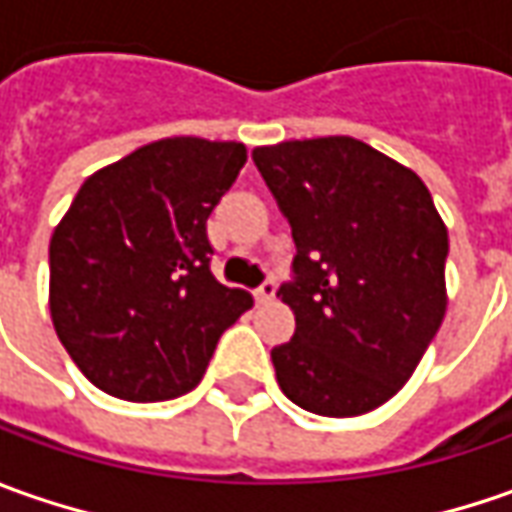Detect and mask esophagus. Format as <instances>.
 Wrapping results in <instances>:
<instances>
[{"mask_svg":"<svg viewBox=\"0 0 512 512\" xmlns=\"http://www.w3.org/2000/svg\"><path fill=\"white\" fill-rule=\"evenodd\" d=\"M274 291H277L274 280H263V283H260V286H257V291H255L257 303H269V300H274Z\"/></svg>","mask_w":512,"mask_h":512,"instance_id":"esophagus-1","label":"esophagus"}]
</instances>
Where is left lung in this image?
Here are the masks:
<instances>
[{"instance_id": "1", "label": "left lung", "mask_w": 512, "mask_h": 512, "mask_svg": "<svg viewBox=\"0 0 512 512\" xmlns=\"http://www.w3.org/2000/svg\"><path fill=\"white\" fill-rule=\"evenodd\" d=\"M297 255L277 297L294 337L277 385L303 411L360 416L411 379L448 309V229L414 169L348 135L252 150Z\"/></svg>"}]
</instances>
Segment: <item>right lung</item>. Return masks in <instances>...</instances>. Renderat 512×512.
I'll list each match as a JSON object with an SVG mask.
<instances>
[{
  "label": "right lung",
  "instance_id": "1",
  "mask_svg": "<svg viewBox=\"0 0 512 512\" xmlns=\"http://www.w3.org/2000/svg\"><path fill=\"white\" fill-rule=\"evenodd\" d=\"M246 164L238 141L161 138L93 172L50 238V317L104 394L164 402L201 382L252 294L209 269L206 218Z\"/></svg>",
  "mask_w": 512,
  "mask_h": 512
}]
</instances>
